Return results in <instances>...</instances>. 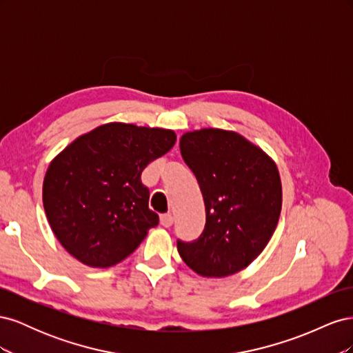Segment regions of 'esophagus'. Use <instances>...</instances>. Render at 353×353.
Wrapping results in <instances>:
<instances>
[{
    "label": "esophagus",
    "instance_id": "1",
    "mask_svg": "<svg viewBox=\"0 0 353 353\" xmlns=\"http://www.w3.org/2000/svg\"><path fill=\"white\" fill-rule=\"evenodd\" d=\"M174 223V216L170 215V213H165V215L160 216V225L165 227V228H169L170 225Z\"/></svg>",
    "mask_w": 353,
    "mask_h": 353
}]
</instances>
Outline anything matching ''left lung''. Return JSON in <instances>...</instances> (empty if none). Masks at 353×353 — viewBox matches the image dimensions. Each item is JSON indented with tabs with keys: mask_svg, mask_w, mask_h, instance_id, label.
<instances>
[{
	"mask_svg": "<svg viewBox=\"0 0 353 353\" xmlns=\"http://www.w3.org/2000/svg\"><path fill=\"white\" fill-rule=\"evenodd\" d=\"M179 148L206 206L199 239L176 241L181 258L203 276L236 274L258 258L279 223V169L261 148L223 130L188 132Z\"/></svg>",
	"mask_w": 353,
	"mask_h": 353,
	"instance_id": "1",
	"label": "left lung"
}]
</instances>
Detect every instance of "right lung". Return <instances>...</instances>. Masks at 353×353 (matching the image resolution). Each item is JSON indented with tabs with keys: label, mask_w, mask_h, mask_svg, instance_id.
<instances>
[{
	"label": "right lung",
	"mask_w": 353,
	"mask_h": 353,
	"mask_svg": "<svg viewBox=\"0 0 353 353\" xmlns=\"http://www.w3.org/2000/svg\"><path fill=\"white\" fill-rule=\"evenodd\" d=\"M175 141L169 130L114 122L79 137L52 160L42 201L52 232L73 258L108 268L140 245L159 223L141 172Z\"/></svg>",
	"instance_id": "right-lung-1"
}]
</instances>
